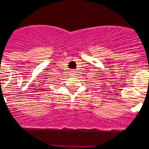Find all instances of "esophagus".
I'll return each instance as SVG.
<instances>
[{
  "instance_id": "1",
  "label": "esophagus",
  "mask_w": 149,
  "mask_h": 149,
  "mask_svg": "<svg viewBox=\"0 0 149 149\" xmlns=\"http://www.w3.org/2000/svg\"><path fill=\"white\" fill-rule=\"evenodd\" d=\"M72 73H75V72H74V71H73V72H72Z\"/></svg>"
}]
</instances>
